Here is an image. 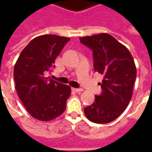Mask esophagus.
Returning <instances> with one entry per match:
<instances>
[{
  "label": "esophagus",
  "instance_id": "1",
  "mask_svg": "<svg viewBox=\"0 0 152 152\" xmlns=\"http://www.w3.org/2000/svg\"><path fill=\"white\" fill-rule=\"evenodd\" d=\"M72 90L76 93H79V92H82L83 89H81V88H78V89H77V88H73Z\"/></svg>",
  "mask_w": 152,
  "mask_h": 152
}]
</instances>
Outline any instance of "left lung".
<instances>
[{"instance_id":"1","label":"left lung","mask_w":152,"mask_h":152,"mask_svg":"<svg viewBox=\"0 0 152 152\" xmlns=\"http://www.w3.org/2000/svg\"><path fill=\"white\" fill-rule=\"evenodd\" d=\"M80 41L92 50L94 71L103 76L99 83L101 94L84 112L91 122L110 123L130 102L137 76L134 58L126 47L107 33L81 37Z\"/></svg>"}]
</instances>
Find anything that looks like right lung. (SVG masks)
I'll list each match as a JSON object with an SVG mask.
<instances>
[{"mask_svg":"<svg viewBox=\"0 0 152 152\" xmlns=\"http://www.w3.org/2000/svg\"><path fill=\"white\" fill-rule=\"evenodd\" d=\"M70 38L43 35L23 50L14 69L15 89L32 117L49 121L62 115L71 95V87L45 77Z\"/></svg>","mask_w":152,"mask_h":152,"instance_id":"obj_1","label":"right lung"}]
</instances>
